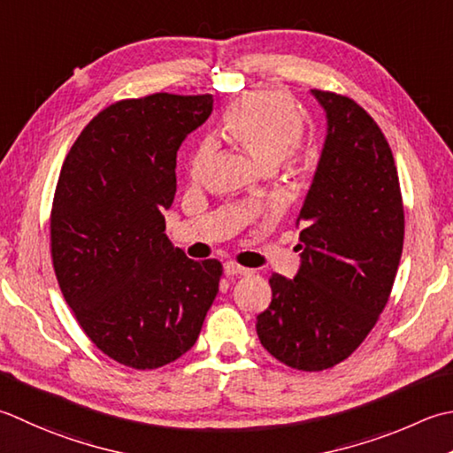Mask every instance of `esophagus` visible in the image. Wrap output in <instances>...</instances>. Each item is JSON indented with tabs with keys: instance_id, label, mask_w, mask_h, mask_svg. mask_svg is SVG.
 <instances>
[{
	"instance_id": "esophagus-1",
	"label": "esophagus",
	"mask_w": 453,
	"mask_h": 453,
	"mask_svg": "<svg viewBox=\"0 0 453 453\" xmlns=\"http://www.w3.org/2000/svg\"><path fill=\"white\" fill-rule=\"evenodd\" d=\"M224 271H226V274H251L253 271L251 269H247V267H242V265H237V263H234V261H227L226 265H224Z\"/></svg>"
}]
</instances>
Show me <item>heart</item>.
Masks as SVG:
<instances>
[{
    "label": "heart",
    "instance_id": "obj_1",
    "mask_svg": "<svg viewBox=\"0 0 453 453\" xmlns=\"http://www.w3.org/2000/svg\"><path fill=\"white\" fill-rule=\"evenodd\" d=\"M224 129L265 168L277 166L280 161L296 166L304 158L298 141L304 131L303 113L282 90H261L245 96L226 113ZM214 150L216 145L211 141L198 147L192 158V176L198 179L214 157Z\"/></svg>",
    "mask_w": 453,
    "mask_h": 453
}]
</instances>
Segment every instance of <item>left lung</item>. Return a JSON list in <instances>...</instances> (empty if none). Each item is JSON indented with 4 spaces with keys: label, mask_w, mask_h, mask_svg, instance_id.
Here are the masks:
<instances>
[{
    "label": "left lung",
    "mask_w": 453,
    "mask_h": 453,
    "mask_svg": "<svg viewBox=\"0 0 453 453\" xmlns=\"http://www.w3.org/2000/svg\"><path fill=\"white\" fill-rule=\"evenodd\" d=\"M327 135L300 208V269L274 273L257 335L274 359L324 371L356 351L383 312L404 242L393 150L375 119L348 96L312 90Z\"/></svg>",
    "instance_id": "1"
}]
</instances>
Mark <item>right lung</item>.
I'll return each instance as SVG.
<instances>
[{
  "label": "right lung",
  "instance_id": "add662e5",
  "mask_svg": "<svg viewBox=\"0 0 453 453\" xmlns=\"http://www.w3.org/2000/svg\"><path fill=\"white\" fill-rule=\"evenodd\" d=\"M214 108L211 94L121 100L88 123L65 158L50 255L66 304L105 356L158 369L196 343L221 277L165 234L176 150Z\"/></svg>",
  "mask_w": 453,
  "mask_h": 453
}]
</instances>
